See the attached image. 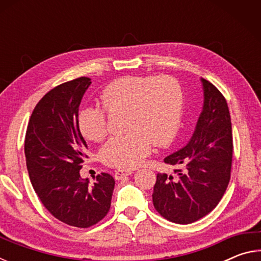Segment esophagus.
I'll return each instance as SVG.
<instances>
[{
    "mask_svg": "<svg viewBox=\"0 0 261 261\" xmlns=\"http://www.w3.org/2000/svg\"><path fill=\"white\" fill-rule=\"evenodd\" d=\"M132 174V170H129V169H117L115 170L114 173V177L115 179H122L123 177H125V176H129Z\"/></svg>",
    "mask_w": 261,
    "mask_h": 261,
    "instance_id": "obj_1",
    "label": "esophagus"
}]
</instances>
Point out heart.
I'll use <instances>...</instances> for the list:
<instances>
[{
  "mask_svg": "<svg viewBox=\"0 0 261 261\" xmlns=\"http://www.w3.org/2000/svg\"><path fill=\"white\" fill-rule=\"evenodd\" d=\"M109 113L124 112V135L112 137L101 149L102 161L110 167L140 165L153 143L165 145L177 130L183 94L178 82L170 76H124L108 84L100 93ZM99 106H87L78 114L82 135L91 141L107 136V116Z\"/></svg>",
  "mask_w": 261,
  "mask_h": 261,
  "instance_id": "heart-1",
  "label": "heart"
}]
</instances>
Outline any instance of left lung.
Listing matches in <instances>:
<instances>
[{
  "mask_svg": "<svg viewBox=\"0 0 261 261\" xmlns=\"http://www.w3.org/2000/svg\"><path fill=\"white\" fill-rule=\"evenodd\" d=\"M204 103L192 137L165 158L174 175L158 174L153 205L171 222L189 224L213 211L226 192L232 161L231 118L224 96L200 78Z\"/></svg>",
  "mask_w": 261,
  "mask_h": 261,
  "instance_id": "8db88e82",
  "label": "left lung"
}]
</instances>
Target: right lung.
Here are the masks:
<instances>
[{
  "instance_id": "obj_1",
  "label": "right lung",
  "mask_w": 261,
  "mask_h": 261,
  "mask_svg": "<svg viewBox=\"0 0 261 261\" xmlns=\"http://www.w3.org/2000/svg\"><path fill=\"white\" fill-rule=\"evenodd\" d=\"M91 79L81 77L53 88L35 106L25 137L32 187L48 212L72 227L88 228L107 215L115 187L102 173L90 183L79 171L87 145L78 126L79 105Z\"/></svg>"
}]
</instances>
